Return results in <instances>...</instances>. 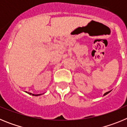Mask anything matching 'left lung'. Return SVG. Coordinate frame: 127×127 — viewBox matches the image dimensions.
I'll use <instances>...</instances> for the list:
<instances>
[{"mask_svg":"<svg viewBox=\"0 0 127 127\" xmlns=\"http://www.w3.org/2000/svg\"><path fill=\"white\" fill-rule=\"evenodd\" d=\"M110 92H111V91H109V92H106V93H105V94H104V95H107V94H109V93Z\"/></svg>","mask_w":127,"mask_h":127,"instance_id":"8db88e82","label":"left lung"}]
</instances>
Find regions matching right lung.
<instances>
[{"instance_id": "obj_1", "label": "right lung", "mask_w": 127, "mask_h": 127, "mask_svg": "<svg viewBox=\"0 0 127 127\" xmlns=\"http://www.w3.org/2000/svg\"><path fill=\"white\" fill-rule=\"evenodd\" d=\"M26 93H27V94H29V95H33V96H39V95H42V94H32V93L27 92H26Z\"/></svg>"}]
</instances>
